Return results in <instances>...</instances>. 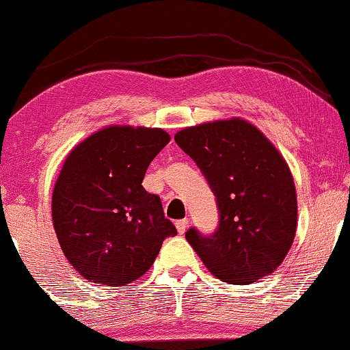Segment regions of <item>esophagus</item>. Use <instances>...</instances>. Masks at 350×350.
<instances>
[{"label":"esophagus","mask_w":350,"mask_h":350,"mask_svg":"<svg viewBox=\"0 0 350 350\" xmlns=\"http://www.w3.org/2000/svg\"><path fill=\"white\" fill-rule=\"evenodd\" d=\"M187 226H189V219L187 218L176 221V228H178L179 234H184L185 231H187Z\"/></svg>","instance_id":"obj_1"}]
</instances>
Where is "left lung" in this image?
Returning <instances> with one entry per match:
<instances>
[{
    "instance_id": "8db88e82",
    "label": "left lung",
    "mask_w": 350,
    "mask_h": 350,
    "mask_svg": "<svg viewBox=\"0 0 350 350\" xmlns=\"http://www.w3.org/2000/svg\"><path fill=\"white\" fill-rule=\"evenodd\" d=\"M174 140L197 161L218 200V231L185 234L203 265L229 284L271 274L297 231V192L280 150L237 116L184 127Z\"/></svg>"
}]
</instances>
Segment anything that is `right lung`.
<instances>
[{
    "label": "right lung",
    "instance_id": "1",
    "mask_svg": "<svg viewBox=\"0 0 350 350\" xmlns=\"http://www.w3.org/2000/svg\"><path fill=\"white\" fill-rule=\"evenodd\" d=\"M171 137L160 127L113 124L70 150L51 197V218L68 262L95 284L124 286L152 267L176 236L161 200L142 180Z\"/></svg>",
    "mask_w": 350,
    "mask_h": 350
}]
</instances>
